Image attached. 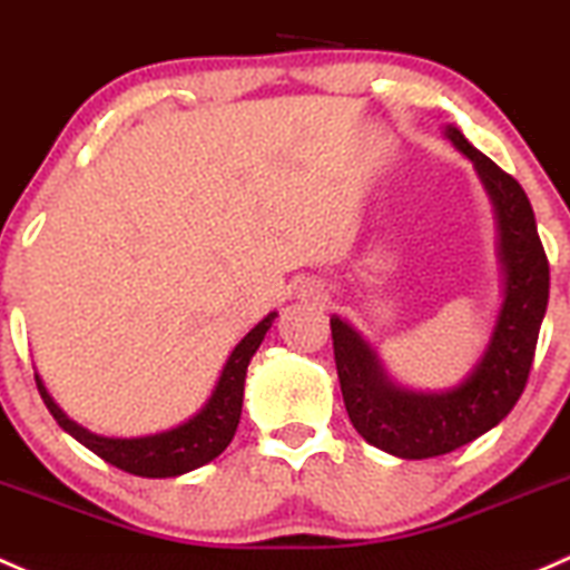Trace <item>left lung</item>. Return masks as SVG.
<instances>
[{"label": "left lung", "mask_w": 570, "mask_h": 570, "mask_svg": "<svg viewBox=\"0 0 570 570\" xmlns=\"http://www.w3.org/2000/svg\"><path fill=\"white\" fill-rule=\"evenodd\" d=\"M445 136L475 164L500 226L505 301L481 363L453 391H406L387 380L380 357L361 333L338 316L331 320L335 368L352 426L365 442L399 459H431L456 451L494 429L513 410L524 393L549 303V259L524 188L478 153L459 128L448 125Z\"/></svg>", "instance_id": "8db88e82"}]
</instances>
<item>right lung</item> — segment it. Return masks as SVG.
Instances as JSON below:
<instances>
[{
  "mask_svg": "<svg viewBox=\"0 0 570 570\" xmlns=\"http://www.w3.org/2000/svg\"><path fill=\"white\" fill-rule=\"evenodd\" d=\"M275 311L267 314L259 325L254 327L243 341L232 350L229 361H226L224 371H220V380L215 385L213 395L207 399V404L196 412L190 421H185L183 426L160 431L153 436H134V440H114V436H98L92 431H87L79 423L70 421L48 391L40 382V376L35 374L38 382V391L48 412L53 415V421L59 423L70 436L81 442L83 448H89L92 453H98L100 459L109 461L117 470L130 472V475L139 478H177L185 472L196 470V466H205L207 461L226 451V445L235 436L239 412H243V391H245V371H248L250 357L256 355L259 344L265 341L275 320Z\"/></svg>",
  "mask_w": 570,
  "mask_h": 570,
  "instance_id": "obj_1",
  "label": "right lung"
}]
</instances>
